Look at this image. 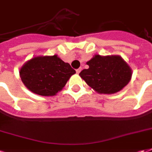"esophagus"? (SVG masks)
Listing matches in <instances>:
<instances>
[{"instance_id":"34e87169","label":"esophagus","mask_w":152,"mask_h":152,"mask_svg":"<svg viewBox=\"0 0 152 152\" xmlns=\"http://www.w3.org/2000/svg\"><path fill=\"white\" fill-rule=\"evenodd\" d=\"M80 71H81V68L77 69H76V73H77V74H79V73H80Z\"/></svg>"}]
</instances>
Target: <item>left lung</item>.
Returning a JSON list of instances; mask_svg holds the SVG:
<instances>
[{
    "instance_id": "8db88e82",
    "label": "left lung",
    "mask_w": 152,
    "mask_h": 152,
    "mask_svg": "<svg viewBox=\"0 0 152 152\" xmlns=\"http://www.w3.org/2000/svg\"><path fill=\"white\" fill-rule=\"evenodd\" d=\"M88 69L80 72V77L88 86L103 94H113L126 86L131 78V69L119 56L96 55L87 61Z\"/></svg>"
}]
</instances>
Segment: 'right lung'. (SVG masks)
<instances>
[{"label":"right lung","mask_w":152,"mask_h":152,"mask_svg":"<svg viewBox=\"0 0 152 152\" xmlns=\"http://www.w3.org/2000/svg\"><path fill=\"white\" fill-rule=\"evenodd\" d=\"M75 73L69 63L56 55L34 57L19 71L24 85L32 92L44 96L56 95Z\"/></svg>","instance_id":"obj_1"}]
</instances>
